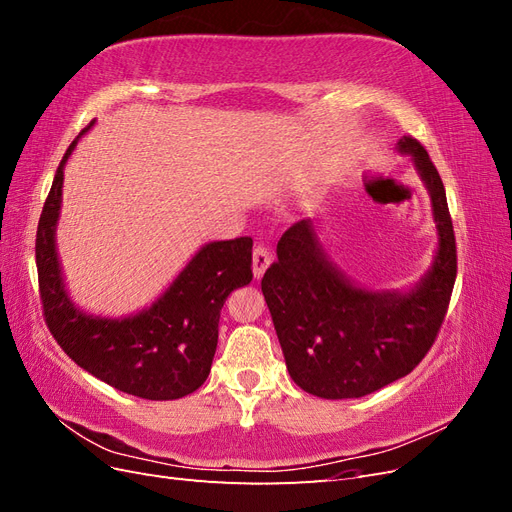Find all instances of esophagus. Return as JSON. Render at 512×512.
<instances>
[{"mask_svg":"<svg viewBox=\"0 0 512 512\" xmlns=\"http://www.w3.org/2000/svg\"><path fill=\"white\" fill-rule=\"evenodd\" d=\"M269 265H271V252H269V247L256 245L254 256H252V271H254L256 280H260V277L265 275V271L269 269Z\"/></svg>","mask_w":512,"mask_h":512,"instance_id":"esophagus-1","label":"esophagus"}]
</instances>
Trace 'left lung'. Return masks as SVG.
Masks as SVG:
<instances>
[{
    "mask_svg": "<svg viewBox=\"0 0 512 512\" xmlns=\"http://www.w3.org/2000/svg\"><path fill=\"white\" fill-rule=\"evenodd\" d=\"M431 200L438 247L431 267L406 290H371L339 269L312 218L277 241L262 294L294 384L322 399H354L408 376L423 361L446 316L457 250L446 192L423 145L401 136Z\"/></svg>",
    "mask_w": 512,
    "mask_h": 512,
    "instance_id": "obj_1",
    "label": "left lung"
}]
</instances>
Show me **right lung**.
Returning <instances> with one entry per match:
<instances>
[{"mask_svg": "<svg viewBox=\"0 0 512 512\" xmlns=\"http://www.w3.org/2000/svg\"><path fill=\"white\" fill-rule=\"evenodd\" d=\"M91 126L94 121L68 147L40 215L36 265L46 324L76 365L117 391L151 401L185 397L209 376L228 294L252 282V239L205 243L160 297L136 314L85 312L66 288L57 224L64 168Z\"/></svg>", "mask_w": 512, "mask_h": 512, "instance_id": "right-lung-1", "label": "right lung"}]
</instances>
